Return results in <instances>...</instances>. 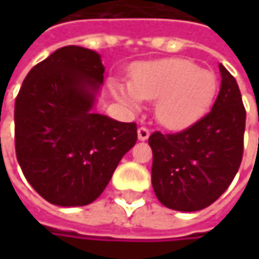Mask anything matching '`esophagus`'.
<instances>
[{"label": "esophagus", "instance_id": "34e87169", "mask_svg": "<svg viewBox=\"0 0 259 259\" xmlns=\"http://www.w3.org/2000/svg\"><path fill=\"white\" fill-rule=\"evenodd\" d=\"M138 140L140 141H145V140H148V137H150V131H148V128H145V126H141V128H138Z\"/></svg>", "mask_w": 259, "mask_h": 259}]
</instances>
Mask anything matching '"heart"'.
Here are the masks:
<instances>
[{
	"label": "heart",
	"mask_w": 259,
	"mask_h": 259,
	"mask_svg": "<svg viewBox=\"0 0 259 259\" xmlns=\"http://www.w3.org/2000/svg\"><path fill=\"white\" fill-rule=\"evenodd\" d=\"M216 77L186 59L141 63L131 73L130 86L112 83L119 102L140 109V101H155L157 121L168 130H183L197 122L212 106Z\"/></svg>",
	"instance_id": "1"
}]
</instances>
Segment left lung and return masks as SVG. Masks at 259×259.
I'll use <instances>...</instances> for the list:
<instances>
[{"mask_svg": "<svg viewBox=\"0 0 259 259\" xmlns=\"http://www.w3.org/2000/svg\"><path fill=\"white\" fill-rule=\"evenodd\" d=\"M221 91L212 111L177 134L154 133L151 183L165 207L202 210L232 183L244 153V104L235 77L219 63Z\"/></svg>", "mask_w": 259, "mask_h": 259, "instance_id": "obj_1", "label": "left lung"}]
</instances>
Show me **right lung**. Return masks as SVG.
Wrapping results in <instances>:
<instances>
[{"label": "right lung", "mask_w": 259, "mask_h": 259, "mask_svg": "<svg viewBox=\"0 0 259 259\" xmlns=\"http://www.w3.org/2000/svg\"><path fill=\"white\" fill-rule=\"evenodd\" d=\"M104 72L96 52L66 46L28 72L15 99L18 164L52 204L92 203L137 143L135 122L92 111Z\"/></svg>", "instance_id": "right-lung-1"}]
</instances>
